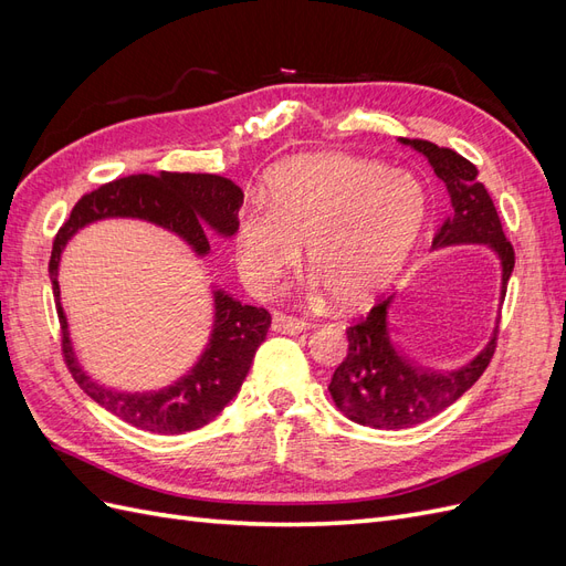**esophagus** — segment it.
I'll return each instance as SVG.
<instances>
[{
    "mask_svg": "<svg viewBox=\"0 0 566 566\" xmlns=\"http://www.w3.org/2000/svg\"><path fill=\"white\" fill-rule=\"evenodd\" d=\"M306 328H310V323L302 321V318L287 316V314H281V312L273 314V331H276V333H283V335H300V333H304Z\"/></svg>",
    "mask_w": 566,
    "mask_h": 566,
    "instance_id": "esophagus-1",
    "label": "esophagus"
}]
</instances>
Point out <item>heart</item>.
<instances>
[{
  "mask_svg": "<svg viewBox=\"0 0 566 566\" xmlns=\"http://www.w3.org/2000/svg\"><path fill=\"white\" fill-rule=\"evenodd\" d=\"M430 193L408 169L349 153H314L273 167L264 198L235 221V260L264 293L300 260L339 306L354 310L385 290L416 252Z\"/></svg>",
  "mask_w": 566,
  "mask_h": 566,
  "instance_id": "1",
  "label": "heart"
}]
</instances>
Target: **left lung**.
<instances>
[{"label":"left lung","instance_id":"8db88e82","mask_svg":"<svg viewBox=\"0 0 566 566\" xmlns=\"http://www.w3.org/2000/svg\"><path fill=\"white\" fill-rule=\"evenodd\" d=\"M430 160L434 175L447 184L451 212L439 227L432 248L489 245L501 260V300L515 269V250L505 238L495 205L476 179V167L451 148H439L424 139H401ZM394 297L378 302L347 328L349 352L328 385L335 406L349 420L375 430H403L434 418L458 401L486 370L495 352V333L489 345L470 364L455 370H430L410 361L394 345V321L389 306Z\"/></svg>","mask_w":566,"mask_h":566}]
</instances>
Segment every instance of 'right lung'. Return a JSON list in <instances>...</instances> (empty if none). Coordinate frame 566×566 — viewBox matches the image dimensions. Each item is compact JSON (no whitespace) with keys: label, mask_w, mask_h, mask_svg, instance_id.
Listing matches in <instances>:
<instances>
[{"label":"right lung","mask_w":566,"mask_h":566,"mask_svg":"<svg viewBox=\"0 0 566 566\" xmlns=\"http://www.w3.org/2000/svg\"><path fill=\"white\" fill-rule=\"evenodd\" d=\"M243 191L231 179L219 175L160 172L132 175L104 184L82 196L61 227L49 260V279L54 287L56 312L61 321V349L75 382L98 406L111 410L119 420L156 434H184L198 430L217 418L241 389L256 347L262 345L271 314L262 306L233 300L224 290H214V323L208 347L198 364L184 378L158 391H117L92 380L77 361L67 331V318L61 306L59 264L61 252L71 238L92 221L108 217H134L150 221L179 235L198 256L210 252L208 231L231 238L235 233L238 210Z\"/></svg>","instance_id":"add662e5"}]
</instances>
